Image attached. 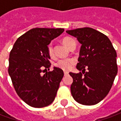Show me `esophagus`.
Instances as JSON below:
<instances>
[{
  "mask_svg": "<svg viewBox=\"0 0 121 121\" xmlns=\"http://www.w3.org/2000/svg\"><path fill=\"white\" fill-rule=\"evenodd\" d=\"M69 74V72L67 71H64V76H67Z\"/></svg>",
  "mask_w": 121,
  "mask_h": 121,
  "instance_id": "obj_1",
  "label": "esophagus"
}]
</instances>
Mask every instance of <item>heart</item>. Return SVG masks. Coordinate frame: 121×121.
I'll return each mask as SVG.
<instances>
[{
  "mask_svg": "<svg viewBox=\"0 0 121 121\" xmlns=\"http://www.w3.org/2000/svg\"><path fill=\"white\" fill-rule=\"evenodd\" d=\"M74 41L73 38L70 37H63L61 39V41L64 45H65L67 47H69V46L71 45V42ZM47 52L48 54L49 55L50 57H53L54 56V52H53V47L52 44L48 45L47 47ZM74 64V60L73 59L71 58H68V59H61L58 60L56 63L55 65L58 67L60 68L63 70H69L72 67V66Z\"/></svg>",
  "mask_w": 121,
  "mask_h": 121,
  "instance_id": "obj_1",
  "label": "heart"
}]
</instances>
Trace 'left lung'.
I'll use <instances>...</instances> for the list:
<instances>
[{"instance_id":"1","label":"left lung","mask_w":121,"mask_h":121,"mask_svg":"<svg viewBox=\"0 0 121 121\" xmlns=\"http://www.w3.org/2000/svg\"><path fill=\"white\" fill-rule=\"evenodd\" d=\"M66 32L82 44L76 65L82 72L69 73L73 78L72 96L83 105L98 104L108 94L117 75L116 51L109 38L93 28H82Z\"/></svg>"}]
</instances>
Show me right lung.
<instances>
[{"instance_id":"1","label":"right lung","mask_w":121,"mask_h":121,"mask_svg":"<svg viewBox=\"0 0 121 121\" xmlns=\"http://www.w3.org/2000/svg\"><path fill=\"white\" fill-rule=\"evenodd\" d=\"M63 28H32L15 41L9 53L8 73L17 95L34 108L50 105L55 99L63 71L54 67L42 74L43 68H49L50 57L47 47L61 34Z\"/></svg>"}]
</instances>
